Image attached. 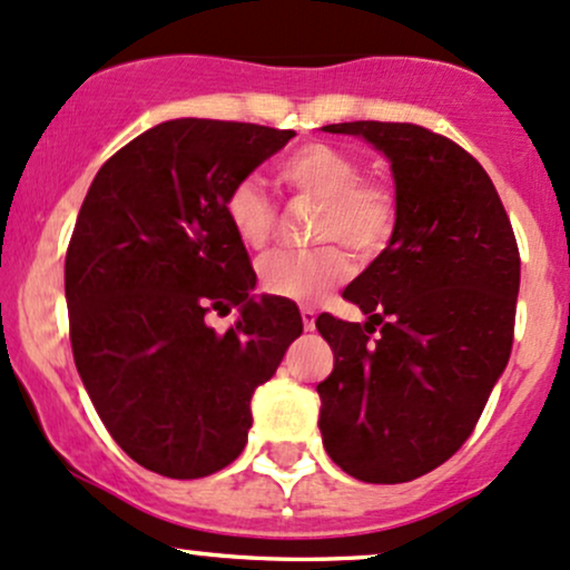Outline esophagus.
Here are the masks:
<instances>
[{"mask_svg": "<svg viewBox=\"0 0 570 570\" xmlns=\"http://www.w3.org/2000/svg\"><path fill=\"white\" fill-rule=\"evenodd\" d=\"M299 316H303V326H305V332H311L313 326H316V311H313V307H303V311H299Z\"/></svg>", "mask_w": 570, "mask_h": 570, "instance_id": "34e87169", "label": "esophagus"}]
</instances>
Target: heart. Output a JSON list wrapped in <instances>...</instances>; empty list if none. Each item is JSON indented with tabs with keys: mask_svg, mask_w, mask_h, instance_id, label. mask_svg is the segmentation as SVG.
<instances>
[{
	"mask_svg": "<svg viewBox=\"0 0 570 570\" xmlns=\"http://www.w3.org/2000/svg\"><path fill=\"white\" fill-rule=\"evenodd\" d=\"M281 185L318 200L313 238L330 240L307 252H276L257 267L259 286L289 303H318L351 276V248L372 259L389 246L396 227V198L381 181L362 179V163L326 141L292 149L276 168ZM225 219L248 248H265L276 233V206L254 179H240L225 195Z\"/></svg>",
	"mask_w": 570,
	"mask_h": 570,
	"instance_id": "obj_1",
	"label": "heart"
}]
</instances>
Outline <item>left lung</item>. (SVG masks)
<instances>
[{
	"label": "left lung",
	"instance_id": "obj_1",
	"mask_svg": "<svg viewBox=\"0 0 570 570\" xmlns=\"http://www.w3.org/2000/svg\"><path fill=\"white\" fill-rule=\"evenodd\" d=\"M324 130L389 158L396 227L345 289L367 322H316L335 353L318 429L345 474L396 485L448 461L480 421L512 353L520 252L485 168L455 141L412 122Z\"/></svg>",
	"mask_w": 570,
	"mask_h": 570
}]
</instances>
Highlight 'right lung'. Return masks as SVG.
I'll use <instances>...</instances> for the list:
<instances>
[{
    "instance_id": "add662e5",
    "label": "right lung",
    "mask_w": 570,
    "mask_h": 570,
    "mask_svg": "<svg viewBox=\"0 0 570 570\" xmlns=\"http://www.w3.org/2000/svg\"><path fill=\"white\" fill-rule=\"evenodd\" d=\"M294 130L179 117L101 166L71 233L63 286L85 391L112 440L149 472L198 480L246 448L252 394L276 375L303 318L254 297L225 195ZM239 307L219 336L212 309Z\"/></svg>"
}]
</instances>
